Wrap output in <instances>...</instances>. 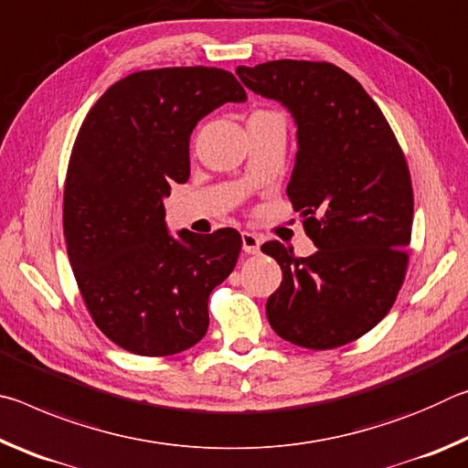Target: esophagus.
<instances>
[{"instance_id":"esophagus-1","label":"esophagus","mask_w":468,"mask_h":468,"mask_svg":"<svg viewBox=\"0 0 468 468\" xmlns=\"http://www.w3.org/2000/svg\"><path fill=\"white\" fill-rule=\"evenodd\" d=\"M241 243H243V251L245 253H258L260 245H262V239L256 233H241Z\"/></svg>"}]
</instances>
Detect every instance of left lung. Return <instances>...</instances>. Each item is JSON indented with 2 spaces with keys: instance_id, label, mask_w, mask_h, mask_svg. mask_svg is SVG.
I'll return each instance as SVG.
<instances>
[{
  "instance_id": "8db88e82",
  "label": "left lung",
  "mask_w": 468,
  "mask_h": 468,
  "mask_svg": "<svg viewBox=\"0 0 468 468\" xmlns=\"http://www.w3.org/2000/svg\"><path fill=\"white\" fill-rule=\"evenodd\" d=\"M237 76L297 125L287 196L318 248L297 258L281 241L262 245L282 271L268 322L315 351L353 343L390 312L405 281L413 227L405 154L374 99L332 63L279 59L239 66Z\"/></svg>"
}]
</instances>
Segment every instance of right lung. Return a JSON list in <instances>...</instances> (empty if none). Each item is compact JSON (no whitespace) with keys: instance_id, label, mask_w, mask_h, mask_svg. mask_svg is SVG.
<instances>
[{"instance_id":"add662e5","label":"right lung","mask_w":468,"mask_h":468,"mask_svg":"<svg viewBox=\"0 0 468 468\" xmlns=\"http://www.w3.org/2000/svg\"><path fill=\"white\" fill-rule=\"evenodd\" d=\"M243 101L225 69H146L109 86L78 132L63 235L94 324L125 351L176 355L208 330V297L233 272L241 235L229 227L171 235L163 200L189 177L197 122Z\"/></svg>"}]
</instances>
